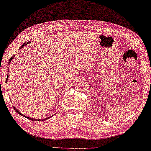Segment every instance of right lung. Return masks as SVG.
Listing matches in <instances>:
<instances>
[{
  "label": "right lung",
  "mask_w": 151,
  "mask_h": 151,
  "mask_svg": "<svg viewBox=\"0 0 151 151\" xmlns=\"http://www.w3.org/2000/svg\"><path fill=\"white\" fill-rule=\"evenodd\" d=\"M29 43H30V42H29H29H24V44H22V46H20V49H22V48H23V47H24V46H26V45L27 44H29ZM14 57H15V55H13V56H12V57H11V58H10V59H9V62H8V65H9V63H11V61L12 60V59H13L14 58ZM8 68H9V66H8V67H7V69H8ZM8 77H9V76H7V79H6V83H7V80H8ZM10 100H11V99H10ZM14 107V110H15V111H16V112H17L18 113V114H20V115H22V116H23V117H27V119H30V120H32V121H37V120H42V121H43V120H46V119H49V118H50V117H52V116H53V115H51V116H50V117H47V118H45V119H35V118H32V117H27V116H26V115H23V114H22V113H20L19 112V111H18V110H17V109H16V108H15V106H13Z\"/></svg>",
  "instance_id": "1"
}]
</instances>
